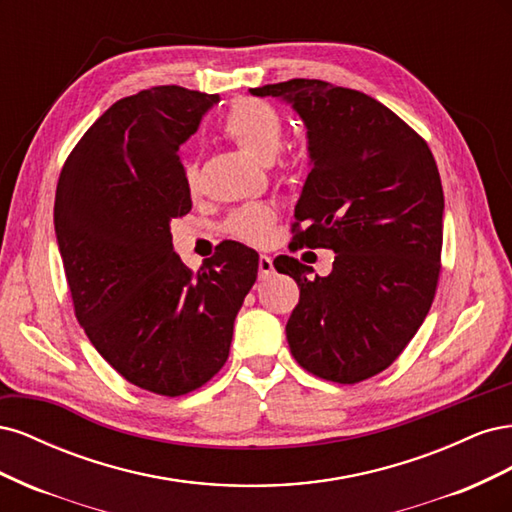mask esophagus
Here are the masks:
<instances>
[{"label":"esophagus","instance_id":"obj_1","mask_svg":"<svg viewBox=\"0 0 512 512\" xmlns=\"http://www.w3.org/2000/svg\"><path fill=\"white\" fill-rule=\"evenodd\" d=\"M258 271H260V280H269V277L275 273L273 258L267 256V254H260V258H258Z\"/></svg>","mask_w":512,"mask_h":512}]
</instances>
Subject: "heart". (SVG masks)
I'll list each match as a JSON object with an SVG mask.
<instances>
[{
  "instance_id": "b5f03b06",
  "label": "heart",
  "mask_w": 512,
  "mask_h": 512,
  "mask_svg": "<svg viewBox=\"0 0 512 512\" xmlns=\"http://www.w3.org/2000/svg\"><path fill=\"white\" fill-rule=\"evenodd\" d=\"M222 132L254 158L269 162L282 149L284 117L277 108L260 98H239L230 104L222 119ZM185 188L194 192L198 188V166L185 162L183 166ZM277 220V211L271 205L254 203L245 205L228 215L224 222L226 235L252 245H265L271 228Z\"/></svg>"
}]
</instances>
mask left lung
Masks as SVG:
<instances>
[{
	"mask_svg": "<svg viewBox=\"0 0 512 512\" xmlns=\"http://www.w3.org/2000/svg\"><path fill=\"white\" fill-rule=\"evenodd\" d=\"M284 98L307 126L312 170L294 209L292 250H333V271L292 256L273 265L299 284L286 324L305 371L356 384L395 363L421 327L442 271L444 192L433 153L391 108L316 79L250 89Z\"/></svg>",
	"mask_w": 512,
	"mask_h": 512,
	"instance_id": "left-lung-1",
	"label": "left lung"
}]
</instances>
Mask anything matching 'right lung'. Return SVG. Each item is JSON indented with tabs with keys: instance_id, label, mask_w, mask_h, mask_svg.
I'll return each mask as SVG.
<instances>
[{
	"instance_id": "add662e5",
	"label": "right lung",
	"mask_w": 512,
	"mask_h": 512,
	"mask_svg": "<svg viewBox=\"0 0 512 512\" xmlns=\"http://www.w3.org/2000/svg\"><path fill=\"white\" fill-rule=\"evenodd\" d=\"M220 100L160 85L117 100L61 168L55 232L89 342L119 376L188 395L224 367L258 254L220 243L196 273L173 252L170 220L192 209L179 145Z\"/></svg>"
}]
</instances>
